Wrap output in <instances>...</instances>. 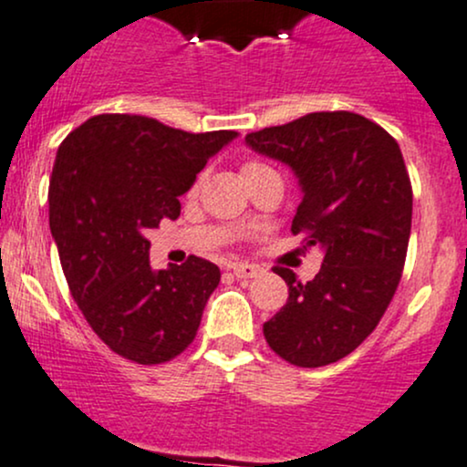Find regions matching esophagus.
<instances>
[{"mask_svg": "<svg viewBox=\"0 0 467 467\" xmlns=\"http://www.w3.org/2000/svg\"><path fill=\"white\" fill-rule=\"evenodd\" d=\"M233 275L237 279H253V276L261 275V268L254 264H233Z\"/></svg>", "mask_w": 467, "mask_h": 467, "instance_id": "34e87169", "label": "esophagus"}]
</instances>
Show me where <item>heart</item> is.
<instances>
[{"label": "heart", "instance_id": "b5f03b06", "mask_svg": "<svg viewBox=\"0 0 467 467\" xmlns=\"http://www.w3.org/2000/svg\"><path fill=\"white\" fill-rule=\"evenodd\" d=\"M264 172H273V168H270V166H265V163L257 161V159H253V161H245L244 166H242V175H244L245 182H248V179H253V177H257V175H264ZM199 183H202V177H197V179H194V183H192L191 192L197 191V188H199Z\"/></svg>", "mask_w": 467, "mask_h": 467}]
</instances>
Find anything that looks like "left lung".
<instances>
[{
	"label": "left lung",
	"mask_w": 467,
	"mask_h": 467,
	"mask_svg": "<svg viewBox=\"0 0 467 467\" xmlns=\"http://www.w3.org/2000/svg\"><path fill=\"white\" fill-rule=\"evenodd\" d=\"M261 155L292 168L304 197L292 233L324 253L301 284L288 268V301L264 324L268 346L299 368L335 363L381 321L401 281L412 225V186L399 143L357 112H310L245 135Z\"/></svg>",
	"instance_id": "left-lung-1"
}]
</instances>
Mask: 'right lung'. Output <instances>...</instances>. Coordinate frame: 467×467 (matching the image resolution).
<instances>
[{"label": "right lung", "instance_id": "obj_1", "mask_svg": "<svg viewBox=\"0 0 467 467\" xmlns=\"http://www.w3.org/2000/svg\"><path fill=\"white\" fill-rule=\"evenodd\" d=\"M234 137L97 115L61 141L48 186L50 233L81 315L119 357L157 366L197 335L222 273L194 254L152 270L146 233L179 217V197Z\"/></svg>", "mask_w": 467, "mask_h": 467}]
</instances>
